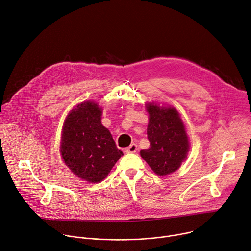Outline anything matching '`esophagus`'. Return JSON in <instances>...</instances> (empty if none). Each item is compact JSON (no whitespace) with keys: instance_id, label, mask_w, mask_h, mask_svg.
Wrapping results in <instances>:
<instances>
[{"instance_id":"1","label":"esophagus","mask_w":251,"mask_h":251,"mask_svg":"<svg viewBox=\"0 0 251 251\" xmlns=\"http://www.w3.org/2000/svg\"><path fill=\"white\" fill-rule=\"evenodd\" d=\"M136 151H137V145L136 144H131L128 148H126V150H125V151L127 152V153H134V152H136Z\"/></svg>"}]
</instances>
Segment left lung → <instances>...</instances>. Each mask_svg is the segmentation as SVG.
Returning a JSON list of instances; mask_svg holds the SVG:
<instances>
[{
  "instance_id": "8db88e82",
  "label": "left lung",
  "mask_w": 251,
  "mask_h": 251,
  "mask_svg": "<svg viewBox=\"0 0 251 251\" xmlns=\"http://www.w3.org/2000/svg\"><path fill=\"white\" fill-rule=\"evenodd\" d=\"M147 129L150 148L141 150L142 158L157 176H168L177 171L189 151L185 126L175 107L149 102Z\"/></svg>"
}]
</instances>
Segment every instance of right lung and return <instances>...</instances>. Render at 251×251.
I'll use <instances>...</instances> for the list:
<instances>
[{
  "label": "right lung",
  "instance_id": "right-lung-1",
  "mask_svg": "<svg viewBox=\"0 0 251 251\" xmlns=\"http://www.w3.org/2000/svg\"><path fill=\"white\" fill-rule=\"evenodd\" d=\"M102 109L94 101L77 104L62 129L61 155L74 175L90 183L102 181L123 155L101 123Z\"/></svg>",
  "mask_w": 251,
  "mask_h": 251
}]
</instances>
